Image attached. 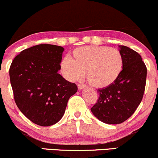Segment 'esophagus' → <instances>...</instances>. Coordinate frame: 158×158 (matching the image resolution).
I'll use <instances>...</instances> for the list:
<instances>
[{
    "instance_id": "obj_1",
    "label": "esophagus",
    "mask_w": 158,
    "mask_h": 158,
    "mask_svg": "<svg viewBox=\"0 0 158 158\" xmlns=\"http://www.w3.org/2000/svg\"><path fill=\"white\" fill-rule=\"evenodd\" d=\"M85 88V85H82V84H79L78 85V89H79V90L83 89V88Z\"/></svg>"
}]
</instances>
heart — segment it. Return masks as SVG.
Listing matches in <instances>:
<instances>
[{"label": "heart", "instance_id": "obj_1", "mask_svg": "<svg viewBox=\"0 0 158 158\" xmlns=\"http://www.w3.org/2000/svg\"><path fill=\"white\" fill-rule=\"evenodd\" d=\"M61 72L70 81L79 80L85 72L92 86L103 88L114 84L122 73L124 58L115 48L106 46H83L76 48L71 57L61 61Z\"/></svg>", "mask_w": 158, "mask_h": 158}]
</instances>
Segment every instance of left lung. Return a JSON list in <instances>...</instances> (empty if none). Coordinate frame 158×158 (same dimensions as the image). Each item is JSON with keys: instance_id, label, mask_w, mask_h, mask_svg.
<instances>
[{"instance_id": "1", "label": "left lung", "mask_w": 158, "mask_h": 158, "mask_svg": "<svg viewBox=\"0 0 158 158\" xmlns=\"http://www.w3.org/2000/svg\"><path fill=\"white\" fill-rule=\"evenodd\" d=\"M124 68L114 84L98 89L99 99L90 108L98 119L106 124H119L135 113L142 100L147 69L140 55L126 46H119Z\"/></svg>"}]
</instances>
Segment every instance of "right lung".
I'll return each instance as SVG.
<instances>
[{"label":"right lung","instance_id":"right-lung-1","mask_svg":"<svg viewBox=\"0 0 158 158\" xmlns=\"http://www.w3.org/2000/svg\"><path fill=\"white\" fill-rule=\"evenodd\" d=\"M64 49L39 44L23 50L12 61L10 82L18 108L30 121L41 126L62 118L68 99L77 86L58 72Z\"/></svg>","mask_w":158,"mask_h":158}]
</instances>
